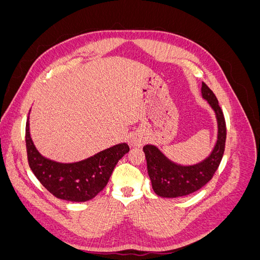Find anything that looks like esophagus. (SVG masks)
Listing matches in <instances>:
<instances>
[{"instance_id": "esophagus-1", "label": "esophagus", "mask_w": 260, "mask_h": 260, "mask_svg": "<svg viewBox=\"0 0 260 260\" xmlns=\"http://www.w3.org/2000/svg\"><path fill=\"white\" fill-rule=\"evenodd\" d=\"M131 143L136 146H141V145H143L144 140L141 137H135V138H132Z\"/></svg>"}]
</instances>
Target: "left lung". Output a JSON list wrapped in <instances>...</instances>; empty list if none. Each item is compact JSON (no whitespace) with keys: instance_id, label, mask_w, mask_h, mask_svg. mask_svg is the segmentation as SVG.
Here are the masks:
<instances>
[{"instance_id":"left-lung-1","label":"left lung","mask_w":260,"mask_h":260,"mask_svg":"<svg viewBox=\"0 0 260 260\" xmlns=\"http://www.w3.org/2000/svg\"><path fill=\"white\" fill-rule=\"evenodd\" d=\"M202 95L214 109L218 122V140L211 154L203 161L182 166L168 159L154 145H145L143 151L147 164V172L154 192L161 198L174 199L194 193L214 177L222 159L225 146V120L218 100L206 83H202Z\"/></svg>"}]
</instances>
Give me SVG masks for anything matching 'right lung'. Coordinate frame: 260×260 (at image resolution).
<instances>
[{"label": "right lung", "instance_id": "add662e5", "mask_svg": "<svg viewBox=\"0 0 260 260\" xmlns=\"http://www.w3.org/2000/svg\"><path fill=\"white\" fill-rule=\"evenodd\" d=\"M26 147L29 167L41 184L57 199L70 202L90 201L106 186L118 160L129 152L127 143L104 149L84 160L61 164L38 152L26 123Z\"/></svg>", "mask_w": 260, "mask_h": 260}]
</instances>
